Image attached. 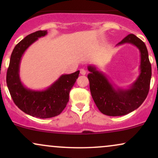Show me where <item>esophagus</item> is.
<instances>
[{"label": "esophagus", "mask_w": 158, "mask_h": 158, "mask_svg": "<svg viewBox=\"0 0 158 158\" xmlns=\"http://www.w3.org/2000/svg\"><path fill=\"white\" fill-rule=\"evenodd\" d=\"M80 73L81 74V75H85L86 74V70H85V69H80Z\"/></svg>", "instance_id": "1"}]
</instances>
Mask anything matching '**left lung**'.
<instances>
[{
    "mask_svg": "<svg viewBox=\"0 0 158 158\" xmlns=\"http://www.w3.org/2000/svg\"><path fill=\"white\" fill-rule=\"evenodd\" d=\"M123 44L135 45L140 52L139 75L128 88L115 86L95 66L88 67L90 90L94 102L103 114L112 117L126 115L138 108L147 97L152 77V66L144 42L134 34H129L117 46Z\"/></svg>",
    "mask_w": 158,
    "mask_h": 158,
    "instance_id": "1",
    "label": "left lung"
}]
</instances>
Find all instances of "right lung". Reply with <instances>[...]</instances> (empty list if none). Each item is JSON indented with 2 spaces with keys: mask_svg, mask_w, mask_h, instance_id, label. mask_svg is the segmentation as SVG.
<instances>
[{
  "mask_svg": "<svg viewBox=\"0 0 158 158\" xmlns=\"http://www.w3.org/2000/svg\"><path fill=\"white\" fill-rule=\"evenodd\" d=\"M48 34L47 30L30 34L14 48L6 73V84L15 104L22 111L32 117L46 119L56 117L64 109L69 101V93L79 77V70L63 74L49 88L35 90L26 88L19 76L22 56L32 44Z\"/></svg>",
  "mask_w": 158,
  "mask_h": 158,
  "instance_id": "obj_1",
  "label": "right lung"
}]
</instances>
